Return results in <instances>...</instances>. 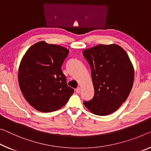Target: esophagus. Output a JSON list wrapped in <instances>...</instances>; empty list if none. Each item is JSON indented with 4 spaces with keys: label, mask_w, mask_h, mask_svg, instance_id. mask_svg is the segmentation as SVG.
<instances>
[{
    "label": "esophagus",
    "mask_w": 151,
    "mask_h": 151,
    "mask_svg": "<svg viewBox=\"0 0 151 151\" xmlns=\"http://www.w3.org/2000/svg\"><path fill=\"white\" fill-rule=\"evenodd\" d=\"M76 92H77V93H80V92H81V88L80 87H78L77 88H76Z\"/></svg>",
    "instance_id": "1"
}]
</instances>
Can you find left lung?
Wrapping results in <instances>:
<instances>
[{"mask_svg": "<svg viewBox=\"0 0 151 151\" xmlns=\"http://www.w3.org/2000/svg\"><path fill=\"white\" fill-rule=\"evenodd\" d=\"M91 68L94 95L83 105L97 115L115 112L133 86L134 70L126 52L117 45H99L83 51Z\"/></svg>", "mask_w": 151, "mask_h": 151, "instance_id": "1", "label": "left lung"}]
</instances>
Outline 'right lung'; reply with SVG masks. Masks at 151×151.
Listing matches in <instances>:
<instances>
[{
  "mask_svg": "<svg viewBox=\"0 0 151 151\" xmlns=\"http://www.w3.org/2000/svg\"><path fill=\"white\" fill-rule=\"evenodd\" d=\"M68 48L38 42L25 52L18 71L23 95L35 109L48 113L68 103L74 90L68 86L61 70Z\"/></svg>",
  "mask_w": 151,
  "mask_h": 151,
  "instance_id": "right-lung-1",
  "label": "right lung"
}]
</instances>
